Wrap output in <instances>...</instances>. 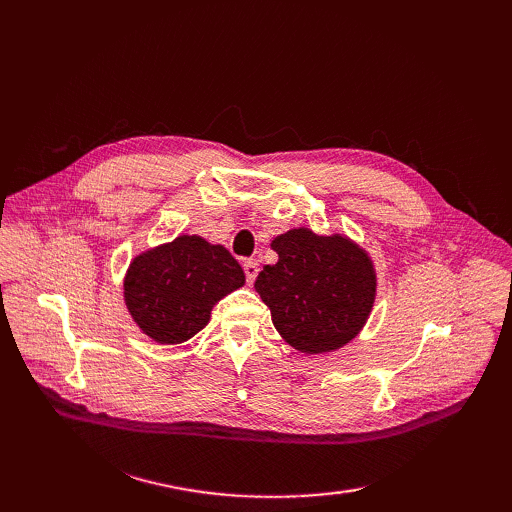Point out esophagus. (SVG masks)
Instances as JSON below:
<instances>
[{"label": "esophagus", "instance_id": "1", "mask_svg": "<svg viewBox=\"0 0 512 512\" xmlns=\"http://www.w3.org/2000/svg\"><path fill=\"white\" fill-rule=\"evenodd\" d=\"M243 271H245V280L252 284V282L256 280L258 271H260V269H258V262H256V260H245V262H243Z\"/></svg>", "mask_w": 512, "mask_h": 512}]
</instances>
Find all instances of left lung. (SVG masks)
Returning a JSON list of instances; mask_svg holds the SVG:
<instances>
[{"label": "left lung", "instance_id": "1", "mask_svg": "<svg viewBox=\"0 0 512 512\" xmlns=\"http://www.w3.org/2000/svg\"><path fill=\"white\" fill-rule=\"evenodd\" d=\"M275 265L256 277L275 329L305 354L342 348L363 329L376 297L369 256L348 239L294 228L275 237Z\"/></svg>", "mask_w": 512, "mask_h": 512}]
</instances>
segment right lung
<instances>
[{"label":"right lung","mask_w":512,"mask_h":512,"mask_svg":"<svg viewBox=\"0 0 512 512\" xmlns=\"http://www.w3.org/2000/svg\"><path fill=\"white\" fill-rule=\"evenodd\" d=\"M243 284V269L226 247L183 235L134 258L123 294L143 333L160 344H181L205 327L215 303Z\"/></svg>","instance_id":"1"}]
</instances>
